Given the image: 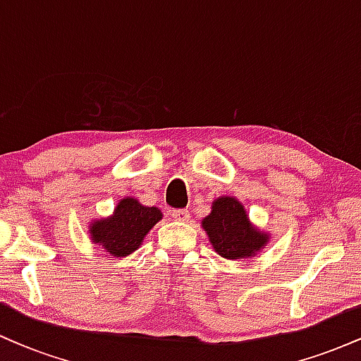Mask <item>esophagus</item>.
I'll use <instances>...</instances> for the list:
<instances>
[{
  "label": "esophagus",
  "instance_id": "34e87169",
  "mask_svg": "<svg viewBox=\"0 0 361 361\" xmlns=\"http://www.w3.org/2000/svg\"><path fill=\"white\" fill-rule=\"evenodd\" d=\"M171 217L175 219V221L186 222L190 219V212L186 209H175V210H171Z\"/></svg>",
  "mask_w": 361,
  "mask_h": 361
}]
</instances>
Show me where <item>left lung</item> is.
Here are the masks:
<instances>
[{"label":"left lung","mask_w":361,"mask_h":361,"mask_svg":"<svg viewBox=\"0 0 361 361\" xmlns=\"http://www.w3.org/2000/svg\"><path fill=\"white\" fill-rule=\"evenodd\" d=\"M214 250L227 259L252 256L267 244V235L256 231L247 221L246 210L235 198H217L212 212L202 221Z\"/></svg>","instance_id":"obj_1"}]
</instances>
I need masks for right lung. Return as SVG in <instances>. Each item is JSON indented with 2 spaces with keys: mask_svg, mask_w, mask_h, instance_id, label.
I'll use <instances>...</instances> for the list:
<instances>
[{
  "mask_svg": "<svg viewBox=\"0 0 361 361\" xmlns=\"http://www.w3.org/2000/svg\"><path fill=\"white\" fill-rule=\"evenodd\" d=\"M161 221V210L140 205L135 198H123L110 219L91 226L93 243L100 244L111 256H127L142 243L151 227Z\"/></svg>",
  "mask_w": 361,
  "mask_h": 361,
  "instance_id": "add662e5",
  "label": "right lung"
}]
</instances>
